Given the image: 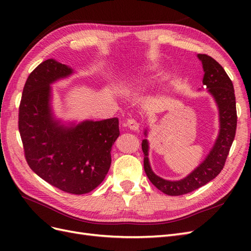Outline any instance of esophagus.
<instances>
[{
  "label": "esophagus",
  "instance_id": "esophagus-1",
  "mask_svg": "<svg viewBox=\"0 0 251 251\" xmlns=\"http://www.w3.org/2000/svg\"><path fill=\"white\" fill-rule=\"evenodd\" d=\"M126 124V126L128 128H131V130H133V131H137L139 128V123L134 118H128Z\"/></svg>",
  "mask_w": 251,
  "mask_h": 251
}]
</instances>
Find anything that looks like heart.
I'll return each instance as SVG.
<instances>
[{"mask_svg": "<svg viewBox=\"0 0 251 251\" xmlns=\"http://www.w3.org/2000/svg\"><path fill=\"white\" fill-rule=\"evenodd\" d=\"M139 82V78L135 77V76H131L125 78L123 81H121V87L125 90H131L134 87H136V85Z\"/></svg>", "mask_w": 251, "mask_h": 251, "instance_id": "b5f03b06", "label": "heart"}]
</instances>
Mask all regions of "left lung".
Masks as SVG:
<instances>
[{
    "instance_id": "left-lung-1",
    "label": "left lung",
    "mask_w": 251,
    "mask_h": 251,
    "mask_svg": "<svg viewBox=\"0 0 251 251\" xmlns=\"http://www.w3.org/2000/svg\"><path fill=\"white\" fill-rule=\"evenodd\" d=\"M198 58L202 62L204 70L203 86L214 96L219 108L220 132L214 148L205 160L187 177L179 181H169L158 177L151 171L148 158L149 142L143 139L141 143L144 172L159 191L169 196L191 193L215 179L224 168L237 130V108L231 79L216 59L206 54H198ZM144 135L147 136V130Z\"/></svg>"
}]
</instances>
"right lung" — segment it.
I'll return each mask as SVG.
<instances>
[{"instance_id": "obj_1", "label": "right lung", "mask_w": 251, "mask_h": 251, "mask_svg": "<svg viewBox=\"0 0 251 251\" xmlns=\"http://www.w3.org/2000/svg\"><path fill=\"white\" fill-rule=\"evenodd\" d=\"M72 72L51 58L29 74L19 108V131L30 169L60 191L82 195L93 191L108 174L119 121L116 117L86 120L66 126L53 118L50 85Z\"/></svg>"}]
</instances>
